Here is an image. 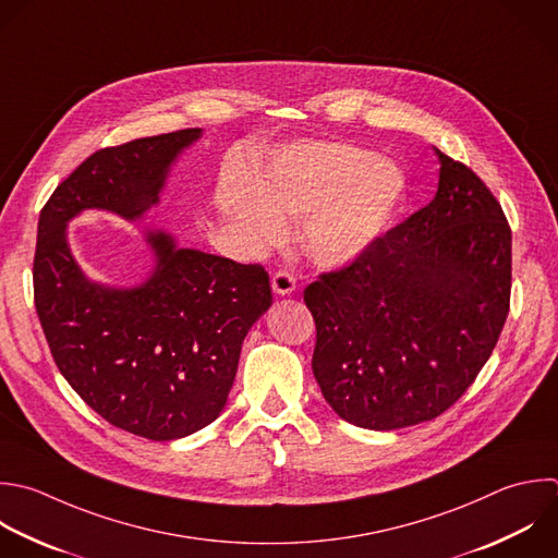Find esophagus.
Returning a JSON list of instances; mask_svg holds the SVG:
<instances>
[{
	"instance_id": "esophagus-1",
	"label": "esophagus",
	"mask_w": 558,
	"mask_h": 558,
	"mask_svg": "<svg viewBox=\"0 0 558 558\" xmlns=\"http://www.w3.org/2000/svg\"><path fill=\"white\" fill-rule=\"evenodd\" d=\"M270 283H272V292L279 294V296H288V294H292V292L296 290V279H294V275H290L288 270L275 272Z\"/></svg>"
}]
</instances>
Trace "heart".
<instances>
[{"instance_id": "heart-1", "label": "heart", "mask_w": 558, "mask_h": 558, "mask_svg": "<svg viewBox=\"0 0 558 558\" xmlns=\"http://www.w3.org/2000/svg\"><path fill=\"white\" fill-rule=\"evenodd\" d=\"M408 177L390 159L347 142H294L277 148L251 190L227 187L218 211L253 248H268L286 220H303L299 240L323 268L368 253L395 225Z\"/></svg>"}]
</instances>
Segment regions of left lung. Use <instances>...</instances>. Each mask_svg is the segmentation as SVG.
<instances>
[{"label": "left lung", "instance_id": "1", "mask_svg": "<svg viewBox=\"0 0 558 558\" xmlns=\"http://www.w3.org/2000/svg\"><path fill=\"white\" fill-rule=\"evenodd\" d=\"M429 205L351 266L303 292L316 323L314 377L364 429L442 414L490 357L508 316L510 227L488 187L434 148Z\"/></svg>", "mask_w": 558, "mask_h": 558}]
</instances>
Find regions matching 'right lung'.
Instances as JSON below:
<instances>
[{
    "label": "right lung",
    "instance_id": "add662e5",
    "mask_svg": "<svg viewBox=\"0 0 558 558\" xmlns=\"http://www.w3.org/2000/svg\"><path fill=\"white\" fill-rule=\"evenodd\" d=\"M201 137L203 129H187L98 150L39 218L35 305L54 362L102 418L150 440H177L218 418L242 342L272 305L268 275L146 227L150 272L129 288L107 286L81 268L68 225L89 209L142 220Z\"/></svg>",
    "mask_w": 558,
    "mask_h": 558
}]
</instances>
